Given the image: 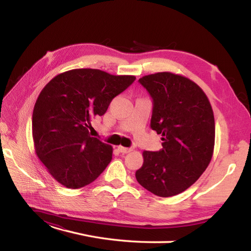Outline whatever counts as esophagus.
Listing matches in <instances>:
<instances>
[{
    "mask_svg": "<svg viewBox=\"0 0 251 251\" xmlns=\"http://www.w3.org/2000/svg\"><path fill=\"white\" fill-rule=\"evenodd\" d=\"M118 151H120V153H123V154H127V153H130V151H131L132 150L128 149V148H125V147L119 146V147H118Z\"/></svg>",
    "mask_w": 251,
    "mask_h": 251,
    "instance_id": "esophagus-1",
    "label": "esophagus"
}]
</instances>
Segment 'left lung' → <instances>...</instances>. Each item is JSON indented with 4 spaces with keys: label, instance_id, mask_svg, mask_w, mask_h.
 I'll return each instance as SVG.
<instances>
[{
    "label": "left lung",
    "instance_id": "left-lung-1",
    "mask_svg": "<svg viewBox=\"0 0 251 251\" xmlns=\"http://www.w3.org/2000/svg\"><path fill=\"white\" fill-rule=\"evenodd\" d=\"M153 100L151 127L161 134L162 149L143 151L138 183L159 197L184 192L208 166L215 147V117L208 98L196 82L158 72L139 78Z\"/></svg>",
    "mask_w": 251,
    "mask_h": 251
}]
</instances>
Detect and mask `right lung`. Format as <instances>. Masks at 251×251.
<instances>
[{"label":"right lung","instance_id":"add662e5","mask_svg":"<svg viewBox=\"0 0 251 251\" xmlns=\"http://www.w3.org/2000/svg\"><path fill=\"white\" fill-rule=\"evenodd\" d=\"M135 79L98 69H73L44 87L34 104L32 137L37 157L60 184L86 186L111 162L113 148L91 137L89 131Z\"/></svg>","mask_w":251,"mask_h":251}]
</instances>
